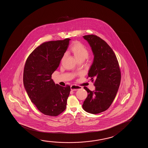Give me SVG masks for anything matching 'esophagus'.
Segmentation results:
<instances>
[{
  "label": "esophagus",
  "mask_w": 148,
  "mask_h": 148,
  "mask_svg": "<svg viewBox=\"0 0 148 148\" xmlns=\"http://www.w3.org/2000/svg\"><path fill=\"white\" fill-rule=\"evenodd\" d=\"M82 88V87L81 86H79L76 85H72L71 86V90L72 91H76V90H78L79 89H81Z\"/></svg>",
  "instance_id": "34e87169"
}]
</instances>
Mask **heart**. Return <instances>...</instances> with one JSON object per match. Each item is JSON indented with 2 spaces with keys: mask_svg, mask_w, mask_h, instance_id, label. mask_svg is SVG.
I'll return each mask as SVG.
<instances>
[{
  "mask_svg": "<svg viewBox=\"0 0 148 148\" xmlns=\"http://www.w3.org/2000/svg\"><path fill=\"white\" fill-rule=\"evenodd\" d=\"M70 51L78 61L85 60L89 55V51L87 47L79 41L73 42L70 47ZM64 58L65 57L64 56L61 61H63Z\"/></svg>",
  "mask_w": 148,
  "mask_h": 148,
  "instance_id": "heart-1",
  "label": "heart"
}]
</instances>
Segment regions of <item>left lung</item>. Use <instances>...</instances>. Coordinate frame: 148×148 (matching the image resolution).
I'll use <instances>...</instances> for the list:
<instances>
[{
  "instance_id": "8db88e82",
  "label": "left lung",
  "mask_w": 148,
  "mask_h": 148,
  "mask_svg": "<svg viewBox=\"0 0 148 148\" xmlns=\"http://www.w3.org/2000/svg\"><path fill=\"white\" fill-rule=\"evenodd\" d=\"M91 47L94 59L88 76L94 82L95 90L84 88L88 95L82 107L89 113L97 114L110 107L115 97L121 81V72L115 53L109 45L95 35L83 36Z\"/></svg>"
}]
</instances>
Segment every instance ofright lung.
Segmentation results:
<instances>
[{
	"label": "right lung",
	"instance_id": "1",
	"mask_svg": "<svg viewBox=\"0 0 148 148\" xmlns=\"http://www.w3.org/2000/svg\"><path fill=\"white\" fill-rule=\"evenodd\" d=\"M70 40L43 43L29 56L25 65V88L31 101L46 115H59L66 108L70 86L56 84L51 75L59 67Z\"/></svg>",
	"mask_w": 148,
	"mask_h": 148
}]
</instances>
